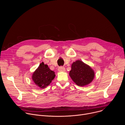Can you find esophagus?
<instances>
[{
    "label": "esophagus",
    "mask_w": 125,
    "mask_h": 125,
    "mask_svg": "<svg viewBox=\"0 0 125 125\" xmlns=\"http://www.w3.org/2000/svg\"><path fill=\"white\" fill-rule=\"evenodd\" d=\"M58 70L59 71H62V72H63V71H65V68L63 66H60L58 68Z\"/></svg>",
    "instance_id": "1"
}]
</instances>
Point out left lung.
<instances>
[{"label":"left lung","mask_w":125,"mask_h":125,"mask_svg":"<svg viewBox=\"0 0 125 125\" xmlns=\"http://www.w3.org/2000/svg\"><path fill=\"white\" fill-rule=\"evenodd\" d=\"M69 75L78 85L83 86L92 82L94 73L90 66L80 60H77L72 64Z\"/></svg>","instance_id":"left-lung-1"}]
</instances>
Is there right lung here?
Wrapping results in <instances>:
<instances>
[{
	"mask_svg": "<svg viewBox=\"0 0 125 125\" xmlns=\"http://www.w3.org/2000/svg\"><path fill=\"white\" fill-rule=\"evenodd\" d=\"M55 73L42 62L33 73L32 79L37 85L43 88L48 85L55 78Z\"/></svg>",
	"mask_w": 125,
	"mask_h": 125,
	"instance_id": "add662e5",
	"label": "right lung"
}]
</instances>
